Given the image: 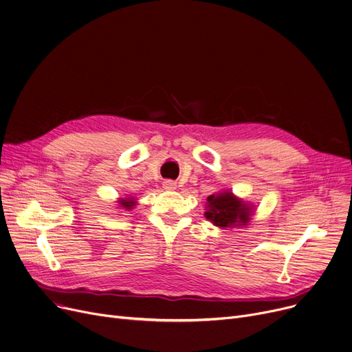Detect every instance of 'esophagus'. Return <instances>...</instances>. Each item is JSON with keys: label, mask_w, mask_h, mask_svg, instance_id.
<instances>
[{"label": "esophagus", "mask_w": 352, "mask_h": 352, "mask_svg": "<svg viewBox=\"0 0 352 352\" xmlns=\"http://www.w3.org/2000/svg\"><path fill=\"white\" fill-rule=\"evenodd\" d=\"M164 188H165V190H176L177 183L173 182V180H165L164 182Z\"/></svg>", "instance_id": "1"}]
</instances>
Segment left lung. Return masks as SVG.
Segmentation results:
<instances>
[{"mask_svg":"<svg viewBox=\"0 0 352 352\" xmlns=\"http://www.w3.org/2000/svg\"><path fill=\"white\" fill-rule=\"evenodd\" d=\"M255 214V206L235 196L230 188L221 190L207 197L204 217L215 227L221 230H230L236 227H247L252 215Z\"/></svg>","mask_w":352,"mask_h":352,"instance_id":"left-lung-1","label":"left lung"}]
</instances>
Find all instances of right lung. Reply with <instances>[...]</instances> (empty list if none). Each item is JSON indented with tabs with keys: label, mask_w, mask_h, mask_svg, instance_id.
<instances>
[{
	"label": "right lung",
	"mask_w": 352,
	"mask_h": 352,
	"mask_svg": "<svg viewBox=\"0 0 352 352\" xmlns=\"http://www.w3.org/2000/svg\"><path fill=\"white\" fill-rule=\"evenodd\" d=\"M118 206L125 208V210H132L133 206H137V201L133 200V197H128V199H120L118 200Z\"/></svg>",
	"instance_id": "right-lung-1"
}]
</instances>
